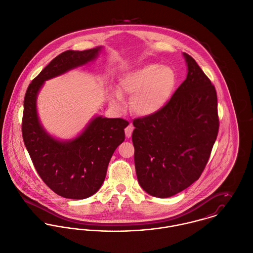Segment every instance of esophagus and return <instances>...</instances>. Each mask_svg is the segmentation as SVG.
<instances>
[{"label": "esophagus", "instance_id": "obj_1", "mask_svg": "<svg viewBox=\"0 0 253 253\" xmlns=\"http://www.w3.org/2000/svg\"><path fill=\"white\" fill-rule=\"evenodd\" d=\"M132 131H133V126H131V125H129V126H127L126 127V129H125V132H126V136L127 137V138H129V137H131V134H132Z\"/></svg>", "mask_w": 253, "mask_h": 253}]
</instances>
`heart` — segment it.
<instances>
[{
	"instance_id": "obj_1",
	"label": "heart",
	"mask_w": 253,
	"mask_h": 253,
	"mask_svg": "<svg viewBox=\"0 0 253 253\" xmlns=\"http://www.w3.org/2000/svg\"><path fill=\"white\" fill-rule=\"evenodd\" d=\"M175 85L174 72L167 66L147 64L125 74L120 79V90L110 94V103L123 110V94L130 98L131 111L140 117H149L161 111L168 103Z\"/></svg>"
}]
</instances>
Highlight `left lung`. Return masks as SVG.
Returning <instances> with one entry per match:
<instances>
[{
    "label": "left lung",
    "mask_w": 253,
    "mask_h": 253,
    "mask_svg": "<svg viewBox=\"0 0 253 253\" xmlns=\"http://www.w3.org/2000/svg\"><path fill=\"white\" fill-rule=\"evenodd\" d=\"M182 55L185 81L161 111L133 121L137 179L143 190L159 198L170 197L199 178L219 129L215 87L193 58Z\"/></svg>",
    "instance_id": "8db88e82"
}]
</instances>
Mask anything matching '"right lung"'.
<instances>
[{
    "instance_id": "1",
    "label": "right lung",
    "mask_w": 253,
    "mask_h": 253,
    "mask_svg": "<svg viewBox=\"0 0 253 253\" xmlns=\"http://www.w3.org/2000/svg\"><path fill=\"white\" fill-rule=\"evenodd\" d=\"M102 49L99 46L60 54L32 81L24 97L22 137L25 147L43 181L58 195L69 199H85L99 190L111 157L125 140L128 122L95 116L78 136L58 139L42 126L37 98L45 82L93 62Z\"/></svg>"
}]
</instances>
